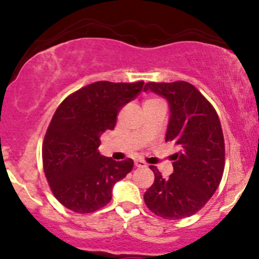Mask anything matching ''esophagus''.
Here are the masks:
<instances>
[{
	"label": "esophagus",
	"instance_id": "1",
	"mask_svg": "<svg viewBox=\"0 0 259 259\" xmlns=\"http://www.w3.org/2000/svg\"><path fill=\"white\" fill-rule=\"evenodd\" d=\"M134 165L137 166V168H145L146 163H145V161H143V160H135Z\"/></svg>",
	"mask_w": 259,
	"mask_h": 259
}]
</instances>
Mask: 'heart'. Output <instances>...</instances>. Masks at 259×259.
<instances>
[{"mask_svg":"<svg viewBox=\"0 0 259 259\" xmlns=\"http://www.w3.org/2000/svg\"><path fill=\"white\" fill-rule=\"evenodd\" d=\"M151 100H154V99H151ZM146 101H148V100H146Z\"/></svg>","mask_w":259,"mask_h":259,"instance_id":"b5f03b06","label":"heart"}]
</instances>
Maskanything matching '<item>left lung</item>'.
<instances>
[{
  "label": "left lung",
  "instance_id": "obj_1",
  "mask_svg": "<svg viewBox=\"0 0 259 259\" xmlns=\"http://www.w3.org/2000/svg\"><path fill=\"white\" fill-rule=\"evenodd\" d=\"M144 90L164 96L170 106L165 142L179 146L173 174L163 178L156 166L146 207L164 219H182L199 211L219 187L226 146L218 114L199 90L187 81L148 82Z\"/></svg>",
  "mask_w": 259,
  "mask_h": 259
}]
</instances>
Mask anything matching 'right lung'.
Segmentation results:
<instances>
[{
  "mask_svg": "<svg viewBox=\"0 0 259 259\" xmlns=\"http://www.w3.org/2000/svg\"><path fill=\"white\" fill-rule=\"evenodd\" d=\"M138 82L98 81L67 96L55 111L42 144L50 189L67 209L93 213L111 200L114 184L125 178L133 159L115 161L99 153L100 135L113 130L120 109L137 98Z\"/></svg>",
  "mask_w": 259,
  "mask_h": 259,
  "instance_id": "1",
  "label": "right lung"
}]
</instances>
